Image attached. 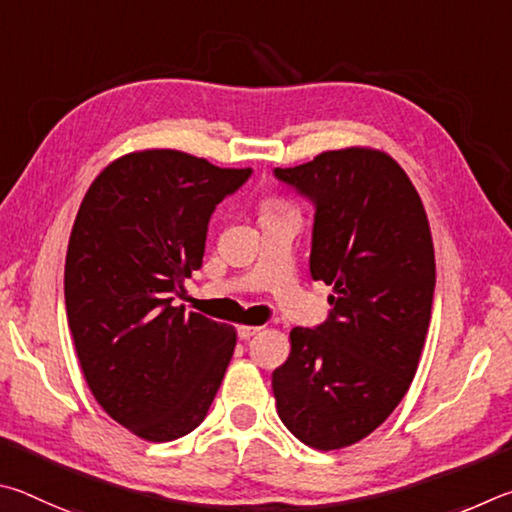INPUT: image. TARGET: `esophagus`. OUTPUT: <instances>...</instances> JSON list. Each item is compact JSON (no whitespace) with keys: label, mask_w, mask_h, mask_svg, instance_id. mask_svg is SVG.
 I'll return each mask as SVG.
<instances>
[{"label":"esophagus","mask_w":512,"mask_h":512,"mask_svg":"<svg viewBox=\"0 0 512 512\" xmlns=\"http://www.w3.org/2000/svg\"><path fill=\"white\" fill-rule=\"evenodd\" d=\"M256 333H261V326H238V337L240 339H249Z\"/></svg>","instance_id":"1"}]
</instances>
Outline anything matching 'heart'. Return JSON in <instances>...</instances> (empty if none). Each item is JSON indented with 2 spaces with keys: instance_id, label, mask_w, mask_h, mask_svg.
<instances>
[{
  "instance_id": "obj_1",
  "label": "heart",
  "mask_w": 512,
  "mask_h": 512,
  "mask_svg": "<svg viewBox=\"0 0 512 512\" xmlns=\"http://www.w3.org/2000/svg\"><path fill=\"white\" fill-rule=\"evenodd\" d=\"M265 211H279V209H276V204H265Z\"/></svg>"
}]
</instances>
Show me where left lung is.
Listing matches in <instances>:
<instances>
[{"instance_id":"1","label":"left lung","mask_w":512,"mask_h":512,"mask_svg":"<svg viewBox=\"0 0 512 512\" xmlns=\"http://www.w3.org/2000/svg\"><path fill=\"white\" fill-rule=\"evenodd\" d=\"M274 177L315 204L310 274L333 285L324 324L292 328L272 373L276 409L301 443L339 450L378 429L414 380L432 319V231L387 152L328 150Z\"/></svg>"}]
</instances>
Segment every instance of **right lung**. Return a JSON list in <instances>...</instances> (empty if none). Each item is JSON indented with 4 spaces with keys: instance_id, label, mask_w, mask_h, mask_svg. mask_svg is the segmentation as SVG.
I'll use <instances>...</instances> for the list:
<instances>
[{
    "instance_id": "obj_1",
    "label": "right lung",
    "mask_w": 512,
    "mask_h": 512,
    "mask_svg": "<svg viewBox=\"0 0 512 512\" xmlns=\"http://www.w3.org/2000/svg\"><path fill=\"white\" fill-rule=\"evenodd\" d=\"M251 168L179 150L112 161L80 204L65 261V306L80 369L107 414L152 443L202 423L236 330L175 308L202 267L211 213Z\"/></svg>"
}]
</instances>
